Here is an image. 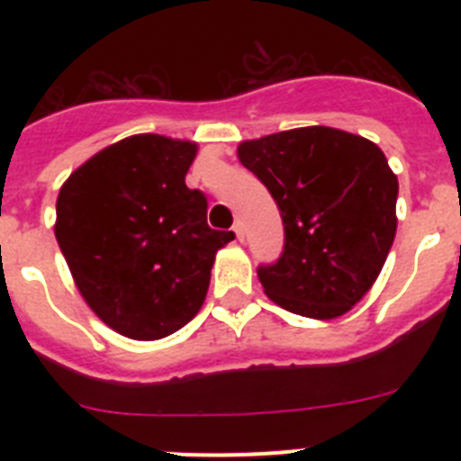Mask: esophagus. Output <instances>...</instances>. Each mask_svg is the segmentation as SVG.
<instances>
[{
    "label": "esophagus",
    "mask_w": 461,
    "mask_h": 461,
    "mask_svg": "<svg viewBox=\"0 0 461 461\" xmlns=\"http://www.w3.org/2000/svg\"><path fill=\"white\" fill-rule=\"evenodd\" d=\"M233 230H235V235H238L240 242H242V240H244V226H242V221H235Z\"/></svg>",
    "instance_id": "34e87169"
}]
</instances>
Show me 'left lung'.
<instances>
[{"mask_svg":"<svg viewBox=\"0 0 461 461\" xmlns=\"http://www.w3.org/2000/svg\"><path fill=\"white\" fill-rule=\"evenodd\" d=\"M238 157L284 221V251L258 267L267 297L319 321L356 307L397 233L399 185L385 154L356 133L304 126L240 142Z\"/></svg>","mask_w":461,"mask_h":461,"instance_id":"8db88e82","label":"left lung"}]
</instances>
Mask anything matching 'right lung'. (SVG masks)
<instances>
[{
  "label": "right lung",
  "instance_id": "right-lung-1",
  "mask_svg": "<svg viewBox=\"0 0 461 461\" xmlns=\"http://www.w3.org/2000/svg\"><path fill=\"white\" fill-rule=\"evenodd\" d=\"M195 142L140 133L101 149L57 195L55 238L92 312L129 339L185 328L203 307L214 256L235 238L207 226L189 189Z\"/></svg>",
  "mask_w": 461,
  "mask_h": 461
}]
</instances>
